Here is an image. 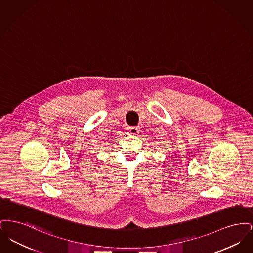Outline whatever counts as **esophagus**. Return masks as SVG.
<instances>
[{
  "label": "esophagus",
  "mask_w": 253,
  "mask_h": 253,
  "mask_svg": "<svg viewBox=\"0 0 253 253\" xmlns=\"http://www.w3.org/2000/svg\"><path fill=\"white\" fill-rule=\"evenodd\" d=\"M129 132H130V134L135 135V134H137L139 132V128L138 127H130L129 128Z\"/></svg>",
  "instance_id": "34e87169"
}]
</instances>
